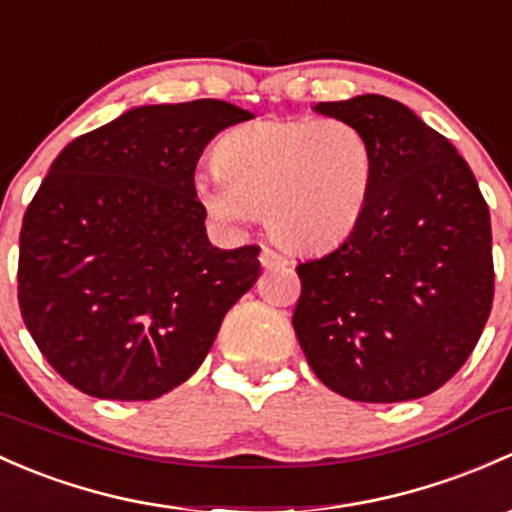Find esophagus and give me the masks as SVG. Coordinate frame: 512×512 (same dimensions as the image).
<instances>
[{"label": "esophagus", "instance_id": "esophagus-1", "mask_svg": "<svg viewBox=\"0 0 512 512\" xmlns=\"http://www.w3.org/2000/svg\"><path fill=\"white\" fill-rule=\"evenodd\" d=\"M260 265L265 267V270H277V267L287 265V260H284L279 252L270 250V247H262V250H260Z\"/></svg>", "mask_w": 512, "mask_h": 512}]
</instances>
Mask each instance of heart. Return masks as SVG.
<instances>
[{"instance_id": "heart-1", "label": "heart", "mask_w": 512, "mask_h": 512, "mask_svg": "<svg viewBox=\"0 0 512 512\" xmlns=\"http://www.w3.org/2000/svg\"><path fill=\"white\" fill-rule=\"evenodd\" d=\"M373 179V147L353 122L257 120L220 137L215 174L196 193L220 225L242 228L265 215L279 245L319 252L353 233Z\"/></svg>"}]
</instances>
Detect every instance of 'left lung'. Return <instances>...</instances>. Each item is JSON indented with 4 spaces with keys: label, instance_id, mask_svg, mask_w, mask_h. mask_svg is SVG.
Here are the masks:
<instances>
[{
    "label": "left lung",
    "instance_id": "1",
    "mask_svg": "<svg viewBox=\"0 0 512 512\" xmlns=\"http://www.w3.org/2000/svg\"><path fill=\"white\" fill-rule=\"evenodd\" d=\"M314 110L363 129L375 179L353 233L297 267L299 346L348 400H417L466 363L491 314V213L454 144L402 102L358 95Z\"/></svg>",
    "mask_w": 512,
    "mask_h": 512
}]
</instances>
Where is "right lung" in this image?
Here are the masks:
<instances>
[{
	"label": "right lung",
	"instance_id": "right-lung-1",
	"mask_svg": "<svg viewBox=\"0 0 512 512\" xmlns=\"http://www.w3.org/2000/svg\"><path fill=\"white\" fill-rule=\"evenodd\" d=\"M223 100L137 105L73 139L19 235V306L51 368L100 400L186 383L223 316L260 277V247H213L196 164L252 120Z\"/></svg>",
	"mask_w": 512,
	"mask_h": 512
}]
</instances>
